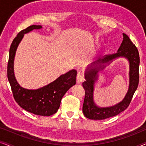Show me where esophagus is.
Wrapping results in <instances>:
<instances>
[{
    "mask_svg": "<svg viewBox=\"0 0 146 146\" xmlns=\"http://www.w3.org/2000/svg\"><path fill=\"white\" fill-rule=\"evenodd\" d=\"M76 80H77L78 83L82 82L84 80V75L82 74H81L80 72L78 73L77 76H76Z\"/></svg>",
    "mask_w": 146,
    "mask_h": 146,
    "instance_id": "34e87169",
    "label": "esophagus"
}]
</instances>
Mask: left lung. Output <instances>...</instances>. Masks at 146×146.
<instances>
[{
	"instance_id": "left-lung-1",
	"label": "left lung",
	"mask_w": 146,
	"mask_h": 146,
	"mask_svg": "<svg viewBox=\"0 0 146 146\" xmlns=\"http://www.w3.org/2000/svg\"><path fill=\"white\" fill-rule=\"evenodd\" d=\"M123 39L117 52L104 56L98 62L100 63H107L111 60L119 56L127 58L130 65L129 72V87L128 92L122 102L117 104L108 108H99L96 106L93 100L94 84L96 80V76L99 68L96 66L87 71L86 74V80L82 83L85 90V97L84 100L82 111L87 118L91 119H104L117 115L121 111L125 110L130 104L133 96L139 84V55L138 50L135 44L131 41L129 38L123 33ZM104 68V67H102ZM101 68V69H102Z\"/></svg>"
}]
</instances>
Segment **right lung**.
<instances>
[{
	"label": "right lung",
	"instance_id": "1",
	"mask_svg": "<svg viewBox=\"0 0 146 146\" xmlns=\"http://www.w3.org/2000/svg\"><path fill=\"white\" fill-rule=\"evenodd\" d=\"M41 28L40 25L30 26L20 32L13 40L9 50L7 76L14 98L22 108L34 114L50 116L58 111L64 95L76 84V70H72L65 74L60 76L48 85L38 90H27L21 87L14 74L13 66L15 52L24 34Z\"/></svg>",
	"mask_w": 146,
	"mask_h": 146
}]
</instances>
